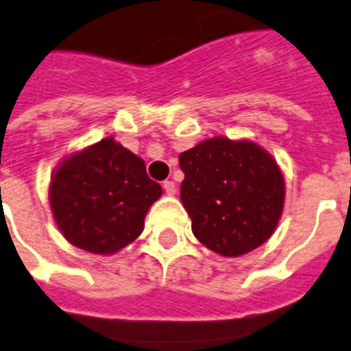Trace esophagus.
<instances>
[{
    "label": "esophagus",
    "mask_w": 351,
    "mask_h": 351,
    "mask_svg": "<svg viewBox=\"0 0 351 351\" xmlns=\"http://www.w3.org/2000/svg\"><path fill=\"white\" fill-rule=\"evenodd\" d=\"M162 190H165L168 195H173V193H176V183H173V181H165V183H162Z\"/></svg>",
    "instance_id": "esophagus-1"
}]
</instances>
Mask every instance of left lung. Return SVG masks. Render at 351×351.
<instances>
[{
	"mask_svg": "<svg viewBox=\"0 0 351 351\" xmlns=\"http://www.w3.org/2000/svg\"><path fill=\"white\" fill-rule=\"evenodd\" d=\"M181 203L206 248L239 257L268 241L285 203V179L252 141L212 137L179 156Z\"/></svg>",
	"mask_w": 351,
	"mask_h": 351,
	"instance_id": "obj_1",
	"label": "left lung"
}]
</instances>
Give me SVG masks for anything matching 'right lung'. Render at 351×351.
<instances>
[{"instance_id":"right-lung-1","label":"right lung","mask_w":351,"mask_h":351,"mask_svg":"<svg viewBox=\"0 0 351 351\" xmlns=\"http://www.w3.org/2000/svg\"><path fill=\"white\" fill-rule=\"evenodd\" d=\"M49 197L64 239L108 255L139 237L161 186L148 178L141 158L105 137L61 162Z\"/></svg>"}]
</instances>
